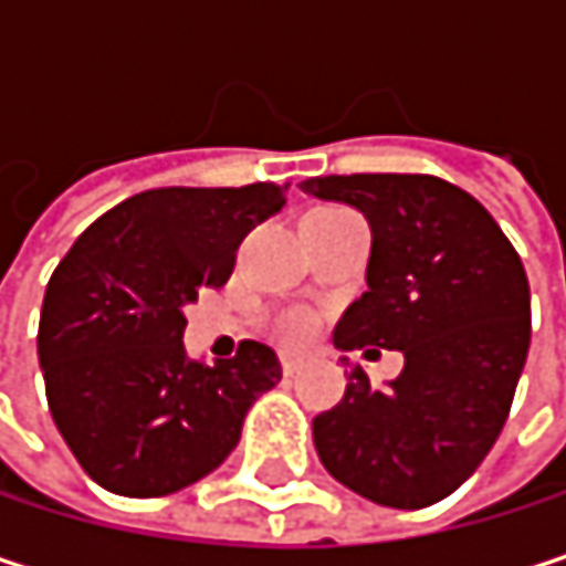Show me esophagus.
Instances as JSON below:
<instances>
[{"label": "esophagus", "instance_id": "obj_1", "mask_svg": "<svg viewBox=\"0 0 566 566\" xmlns=\"http://www.w3.org/2000/svg\"><path fill=\"white\" fill-rule=\"evenodd\" d=\"M301 357L297 354H282V370H284V377H294L297 370H301Z\"/></svg>", "mask_w": 566, "mask_h": 566}]
</instances>
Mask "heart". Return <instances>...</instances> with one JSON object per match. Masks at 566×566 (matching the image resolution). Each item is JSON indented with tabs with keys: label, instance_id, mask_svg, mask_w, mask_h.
I'll use <instances>...</instances> for the list:
<instances>
[{
	"label": "heart",
	"instance_id": "heart-1",
	"mask_svg": "<svg viewBox=\"0 0 566 566\" xmlns=\"http://www.w3.org/2000/svg\"><path fill=\"white\" fill-rule=\"evenodd\" d=\"M311 327H314V321L307 311H291L282 317V334L287 340H304L311 334Z\"/></svg>",
	"mask_w": 566,
	"mask_h": 566
}]
</instances>
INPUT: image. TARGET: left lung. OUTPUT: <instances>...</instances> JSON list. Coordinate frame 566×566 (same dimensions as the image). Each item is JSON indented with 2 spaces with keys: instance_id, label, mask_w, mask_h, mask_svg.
I'll list each match as a JSON object with an SVG mask.
<instances>
[{
  "instance_id": "1",
  "label": "left lung",
  "mask_w": 566,
  "mask_h": 566,
  "mask_svg": "<svg viewBox=\"0 0 566 566\" xmlns=\"http://www.w3.org/2000/svg\"><path fill=\"white\" fill-rule=\"evenodd\" d=\"M301 189L360 209L374 232L367 291L337 321V350L387 347L406 360L387 387L354 367L344 399L314 416V449L377 505H436L509 419L531 344L524 265L489 209L439 176H311Z\"/></svg>"
}]
</instances>
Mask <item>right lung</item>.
Wrapping results in <instances>:
<instances>
[{
  "instance_id": "1",
  "label": "right lung",
  "mask_w": 566,
  "mask_h": 566,
  "mask_svg": "<svg viewBox=\"0 0 566 566\" xmlns=\"http://www.w3.org/2000/svg\"><path fill=\"white\" fill-rule=\"evenodd\" d=\"M275 182L147 189L81 232L45 287L39 364L81 469L127 499L172 495L239 446L245 412L282 380L272 347L189 360L186 304L229 282L242 239L282 212Z\"/></svg>"
}]
</instances>
